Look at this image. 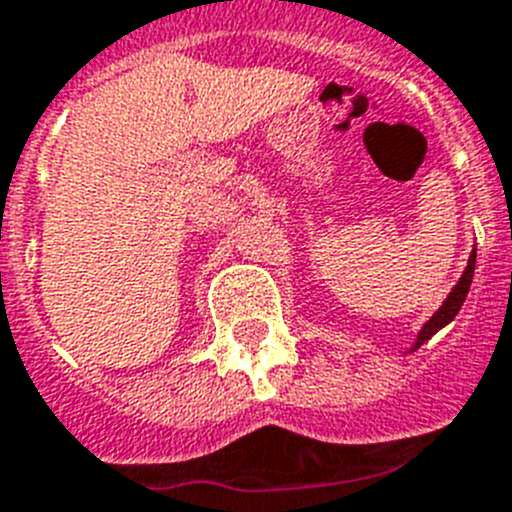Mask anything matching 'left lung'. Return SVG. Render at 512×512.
I'll return each mask as SVG.
<instances>
[{
	"mask_svg": "<svg viewBox=\"0 0 512 512\" xmlns=\"http://www.w3.org/2000/svg\"><path fill=\"white\" fill-rule=\"evenodd\" d=\"M474 264H477V248L472 251V256H469L467 261V269H464V274L459 277V282L454 284V289L449 292V297L443 300V305L438 307L436 312L431 315V320L420 328L418 338H415V343L410 346V351H415V348L423 346L425 341H431L433 336H436L438 330L443 328V325H449L451 320L456 318V312L461 310V305H464V300H467L469 295V287H472V277H474Z\"/></svg>",
	"mask_w": 512,
	"mask_h": 512,
	"instance_id": "obj_1",
	"label": "left lung"
}]
</instances>
